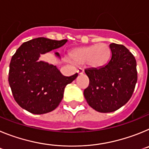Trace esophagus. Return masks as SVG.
Here are the masks:
<instances>
[{
  "label": "esophagus",
  "instance_id": "34e87169",
  "mask_svg": "<svg viewBox=\"0 0 149 149\" xmlns=\"http://www.w3.org/2000/svg\"><path fill=\"white\" fill-rule=\"evenodd\" d=\"M77 72L78 73V74H82L84 73V69L83 68H79V69H77Z\"/></svg>",
  "mask_w": 149,
  "mask_h": 149
}]
</instances>
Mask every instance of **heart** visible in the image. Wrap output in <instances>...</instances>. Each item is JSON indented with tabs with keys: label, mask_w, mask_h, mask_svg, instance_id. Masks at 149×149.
Returning a JSON list of instances; mask_svg holds the SVG:
<instances>
[{
	"label": "heart",
	"mask_w": 149,
	"mask_h": 149,
	"mask_svg": "<svg viewBox=\"0 0 149 149\" xmlns=\"http://www.w3.org/2000/svg\"><path fill=\"white\" fill-rule=\"evenodd\" d=\"M110 57V50L105 43L78 48L74 51L72 58L75 63L83 64L87 62L88 65L95 68L104 65Z\"/></svg>",
	"instance_id": "heart-1"
}]
</instances>
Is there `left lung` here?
<instances>
[{
	"mask_svg": "<svg viewBox=\"0 0 149 149\" xmlns=\"http://www.w3.org/2000/svg\"><path fill=\"white\" fill-rule=\"evenodd\" d=\"M111 58L100 68H89V79L84 97L88 104L100 113H111L125 104L132 96L136 81V61L122 45H110Z\"/></svg>",
	"mask_w": 149,
	"mask_h": 149,
	"instance_id": "obj_1",
	"label": "left lung"
}]
</instances>
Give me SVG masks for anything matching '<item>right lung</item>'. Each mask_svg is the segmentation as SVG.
Segmentation results:
<instances>
[{"mask_svg":"<svg viewBox=\"0 0 149 149\" xmlns=\"http://www.w3.org/2000/svg\"><path fill=\"white\" fill-rule=\"evenodd\" d=\"M66 42L40 37L24 42L17 49L10 62L8 81L21 107L31 113L44 114L60 104L65 86L77 74L65 77L56 66L37 60L41 54L60 48Z\"/></svg>","mask_w":149,"mask_h":149,"instance_id":"1","label":"right lung"}]
</instances>
